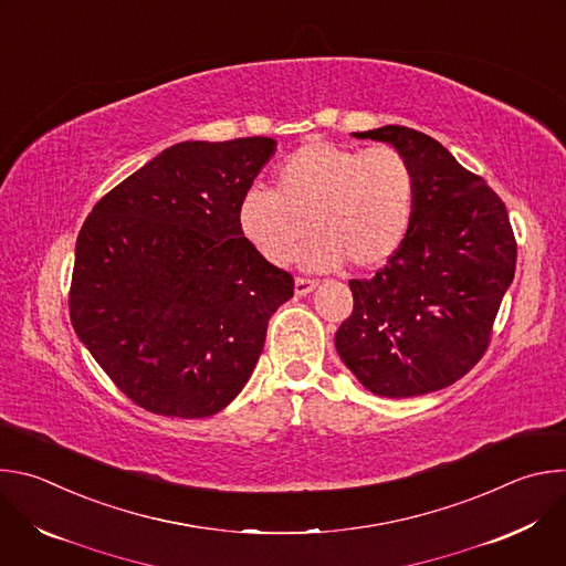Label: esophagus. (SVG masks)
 Returning a JSON list of instances; mask_svg holds the SVG:
<instances>
[{
  "mask_svg": "<svg viewBox=\"0 0 566 566\" xmlns=\"http://www.w3.org/2000/svg\"><path fill=\"white\" fill-rule=\"evenodd\" d=\"M317 282L315 280H306V277H297L295 280V295H306L311 291H315Z\"/></svg>",
  "mask_w": 566,
  "mask_h": 566,
  "instance_id": "1",
  "label": "esophagus"
}]
</instances>
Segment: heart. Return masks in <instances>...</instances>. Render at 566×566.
<instances>
[{"label": "heart", "instance_id": "1", "mask_svg": "<svg viewBox=\"0 0 566 566\" xmlns=\"http://www.w3.org/2000/svg\"><path fill=\"white\" fill-rule=\"evenodd\" d=\"M415 201V172L396 147L308 140L280 166L273 192L253 188L241 197L237 226L273 266L289 264L313 230L300 253L304 269L332 271L349 260L367 271L398 253Z\"/></svg>", "mask_w": 566, "mask_h": 566}]
</instances>
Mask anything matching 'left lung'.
Listing matches in <instances>:
<instances>
[{
  "label": "left lung",
  "mask_w": 566,
  "mask_h": 566,
  "mask_svg": "<svg viewBox=\"0 0 566 566\" xmlns=\"http://www.w3.org/2000/svg\"><path fill=\"white\" fill-rule=\"evenodd\" d=\"M396 147L415 172V217L371 280H352L354 311L336 334L347 369L376 396L443 389L483 356L517 247L506 206L434 138L385 125L354 132Z\"/></svg>",
  "instance_id": "1"
}]
</instances>
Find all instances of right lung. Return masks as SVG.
Wrapping results in <instances>:
<instances>
[{"instance_id":"obj_1","label":"right lung","mask_w":566,"mask_h":566,"mask_svg":"<svg viewBox=\"0 0 566 566\" xmlns=\"http://www.w3.org/2000/svg\"><path fill=\"white\" fill-rule=\"evenodd\" d=\"M266 136L177 143L105 195L80 228L71 325L136 406L221 412L249 382L293 277L237 226L275 154Z\"/></svg>"}]
</instances>
